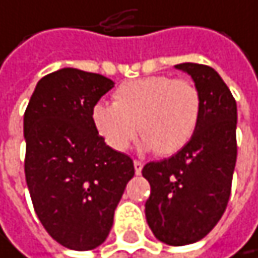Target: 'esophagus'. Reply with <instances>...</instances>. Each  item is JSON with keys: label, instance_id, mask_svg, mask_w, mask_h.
Wrapping results in <instances>:
<instances>
[{"label": "esophagus", "instance_id": "esophagus-1", "mask_svg": "<svg viewBox=\"0 0 258 258\" xmlns=\"http://www.w3.org/2000/svg\"><path fill=\"white\" fill-rule=\"evenodd\" d=\"M142 168H144V163H142V162H139V160H135V171H136V174H138V175L142 172Z\"/></svg>", "mask_w": 258, "mask_h": 258}]
</instances>
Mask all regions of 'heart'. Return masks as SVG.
Here are the masks:
<instances>
[{"instance_id":"obj_1","label":"heart","mask_w":258,"mask_h":258,"mask_svg":"<svg viewBox=\"0 0 258 258\" xmlns=\"http://www.w3.org/2000/svg\"><path fill=\"white\" fill-rule=\"evenodd\" d=\"M203 113V95L190 80L153 75L122 83L113 104L96 102L90 117L96 133L114 151H125L138 130L144 150L171 156L194 138Z\"/></svg>"}]
</instances>
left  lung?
<instances>
[{
    "label": "left lung",
    "instance_id": "obj_1",
    "mask_svg": "<svg viewBox=\"0 0 258 258\" xmlns=\"http://www.w3.org/2000/svg\"><path fill=\"white\" fill-rule=\"evenodd\" d=\"M203 95L200 125L190 142L169 159L150 162L142 175L151 195L145 204L154 236L172 246L206 237L222 218L237 157V105L228 86L210 66L180 63Z\"/></svg>",
    "mask_w": 258,
    "mask_h": 258
}]
</instances>
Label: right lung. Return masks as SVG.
Wrapping results in <instances>:
<instances>
[{
    "instance_id": "add662e5",
    "label": "right lung",
    "mask_w": 258,
    "mask_h": 258,
    "mask_svg": "<svg viewBox=\"0 0 258 258\" xmlns=\"http://www.w3.org/2000/svg\"><path fill=\"white\" fill-rule=\"evenodd\" d=\"M114 83L99 74L63 68L39 80L24 113L25 180L34 212L60 245L99 246L133 160L105 145L92 123V107Z\"/></svg>"
}]
</instances>
